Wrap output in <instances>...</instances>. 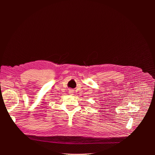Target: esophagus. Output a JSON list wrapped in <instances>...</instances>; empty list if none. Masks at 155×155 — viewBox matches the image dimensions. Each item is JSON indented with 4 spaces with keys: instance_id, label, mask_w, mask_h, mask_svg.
Returning <instances> with one entry per match:
<instances>
[{
    "instance_id": "34e87169",
    "label": "esophagus",
    "mask_w": 155,
    "mask_h": 155,
    "mask_svg": "<svg viewBox=\"0 0 155 155\" xmlns=\"http://www.w3.org/2000/svg\"><path fill=\"white\" fill-rule=\"evenodd\" d=\"M73 91H69V94H73Z\"/></svg>"
}]
</instances>
